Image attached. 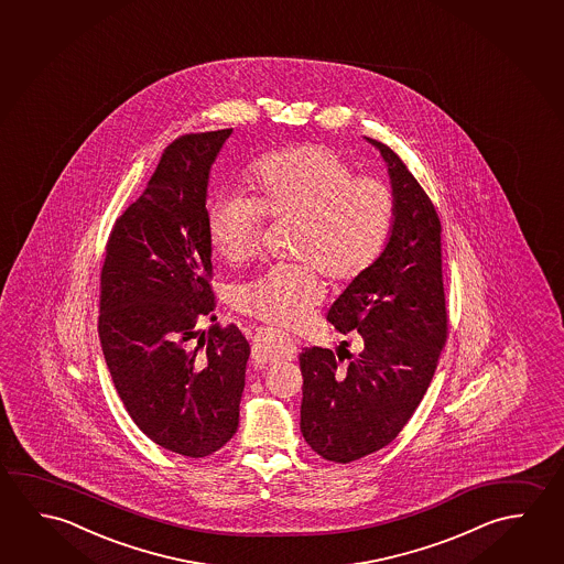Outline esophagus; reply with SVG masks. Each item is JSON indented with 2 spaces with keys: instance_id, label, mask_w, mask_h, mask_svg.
I'll list each match as a JSON object with an SVG mask.
<instances>
[{
  "instance_id": "34e87169",
  "label": "esophagus",
  "mask_w": 564,
  "mask_h": 564,
  "mask_svg": "<svg viewBox=\"0 0 564 564\" xmlns=\"http://www.w3.org/2000/svg\"><path fill=\"white\" fill-rule=\"evenodd\" d=\"M253 358L258 361L295 360V340L275 330H261L253 338Z\"/></svg>"
}]
</instances>
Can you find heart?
<instances>
[{
	"mask_svg": "<svg viewBox=\"0 0 564 564\" xmlns=\"http://www.w3.org/2000/svg\"><path fill=\"white\" fill-rule=\"evenodd\" d=\"M251 198L220 194L208 208L214 251L231 265L250 261L261 223H295L291 256L231 291V305L263 323L291 328L324 299V278L336 285L360 279L381 258L395 224V196L383 181L356 176L324 145H299L256 161L248 175Z\"/></svg>",
	"mask_w": 564,
	"mask_h": 564,
	"instance_id": "heart-1",
	"label": "heart"
}]
</instances>
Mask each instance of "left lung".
Masks as SVG:
<instances>
[{
  "instance_id": "8db88e82",
  "label": "left lung",
  "mask_w": 564,
  "mask_h": 564,
  "mask_svg": "<svg viewBox=\"0 0 564 564\" xmlns=\"http://www.w3.org/2000/svg\"><path fill=\"white\" fill-rule=\"evenodd\" d=\"M366 141L388 166L395 224L381 258L326 316L341 334H360L364 350L348 364L318 346L299 356L301 433L314 453L340 464L401 433L433 379L448 330L438 214L398 153Z\"/></svg>"
}]
</instances>
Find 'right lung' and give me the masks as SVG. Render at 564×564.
Listing matches in <instances>:
<instances>
[{"instance_id":"right-lung-1","label":"right lung","mask_w":564,"mask_h":564,"mask_svg":"<svg viewBox=\"0 0 564 564\" xmlns=\"http://www.w3.org/2000/svg\"><path fill=\"white\" fill-rule=\"evenodd\" d=\"M231 131L165 149L111 228L100 283L98 333L123 405L153 443L188 458L216 453L238 431L250 358L234 324L198 338L214 311L208 181Z\"/></svg>"}]
</instances>
